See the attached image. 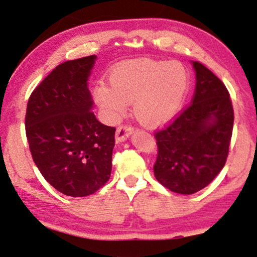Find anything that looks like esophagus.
<instances>
[{
  "mask_svg": "<svg viewBox=\"0 0 257 257\" xmlns=\"http://www.w3.org/2000/svg\"><path fill=\"white\" fill-rule=\"evenodd\" d=\"M133 132H134V129L132 128V126L120 125L119 128L117 129V132H115V140H117L118 143L125 142V140L128 139L132 134H133Z\"/></svg>",
  "mask_w": 257,
  "mask_h": 257,
  "instance_id": "1",
  "label": "esophagus"
}]
</instances>
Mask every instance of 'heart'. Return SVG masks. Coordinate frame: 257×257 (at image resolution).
<instances>
[{"label": "heart", "mask_w": 257, "mask_h": 257, "mask_svg": "<svg viewBox=\"0 0 257 257\" xmlns=\"http://www.w3.org/2000/svg\"><path fill=\"white\" fill-rule=\"evenodd\" d=\"M110 83L98 81L92 97L102 114L115 123L133 103L139 123L158 126L177 114L190 91V72L178 61L137 60L110 72Z\"/></svg>", "instance_id": "heart-1"}]
</instances>
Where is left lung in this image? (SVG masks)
Returning <instances> with one entry per match:
<instances>
[{
  "label": "left lung",
  "mask_w": 257,
  "mask_h": 257,
  "mask_svg": "<svg viewBox=\"0 0 257 257\" xmlns=\"http://www.w3.org/2000/svg\"><path fill=\"white\" fill-rule=\"evenodd\" d=\"M192 104L155 133L156 180L172 192L192 194L209 185L225 165L234 110L224 83L204 65L192 61Z\"/></svg>",
  "instance_id": "left-lung-1"
}]
</instances>
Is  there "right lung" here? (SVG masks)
<instances>
[{
	"label": "right lung",
	"mask_w": 257,
	"mask_h": 257,
	"mask_svg": "<svg viewBox=\"0 0 257 257\" xmlns=\"http://www.w3.org/2000/svg\"><path fill=\"white\" fill-rule=\"evenodd\" d=\"M96 55L65 61L29 97L26 134L43 177L66 196L85 197L109 180L115 128L97 120L87 87Z\"/></svg>",
	"instance_id": "right-lung-1"
}]
</instances>
